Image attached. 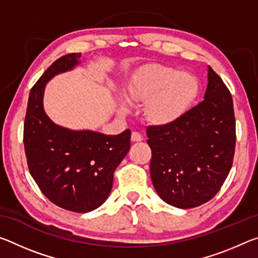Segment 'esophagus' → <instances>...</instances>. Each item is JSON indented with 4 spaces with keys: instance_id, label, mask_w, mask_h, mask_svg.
Returning <instances> with one entry per match:
<instances>
[{
    "instance_id": "1",
    "label": "esophagus",
    "mask_w": 258,
    "mask_h": 258,
    "mask_svg": "<svg viewBox=\"0 0 258 258\" xmlns=\"http://www.w3.org/2000/svg\"><path fill=\"white\" fill-rule=\"evenodd\" d=\"M142 135L140 134L139 132H132V135H131V140H132L133 142H139V141H142Z\"/></svg>"
}]
</instances>
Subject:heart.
<instances>
[{
    "mask_svg": "<svg viewBox=\"0 0 258 258\" xmlns=\"http://www.w3.org/2000/svg\"><path fill=\"white\" fill-rule=\"evenodd\" d=\"M198 81L194 75L177 69L151 64L138 74L128 86L130 101L146 103L143 112L148 121L165 125L184 113L198 94ZM126 104L121 111L127 112Z\"/></svg>",
    "mask_w": 258,
    "mask_h": 258,
    "instance_id": "heart-1",
    "label": "heart"
}]
</instances>
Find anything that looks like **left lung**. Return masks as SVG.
Listing matches in <instances>:
<instances>
[{
  "label": "left lung",
  "instance_id": "1",
  "mask_svg": "<svg viewBox=\"0 0 258 258\" xmlns=\"http://www.w3.org/2000/svg\"><path fill=\"white\" fill-rule=\"evenodd\" d=\"M204 101L172 123L148 126L150 175L159 197L177 208L211 200L232 167L235 118L230 91L208 67Z\"/></svg>",
  "mask_w": 258,
  "mask_h": 258
}]
</instances>
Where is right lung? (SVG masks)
<instances>
[{
	"instance_id": "right-lung-1",
	"label": "right lung",
	"mask_w": 258,
	"mask_h": 258,
	"mask_svg": "<svg viewBox=\"0 0 258 258\" xmlns=\"http://www.w3.org/2000/svg\"><path fill=\"white\" fill-rule=\"evenodd\" d=\"M81 53L55 60L30 90L24 123V146L30 175L43 195L67 211L87 213L106 202L113 172L130 150L131 131L104 135L55 125L43 108L45 84L77 66Z\"/></svg>"
}]
</instances>
